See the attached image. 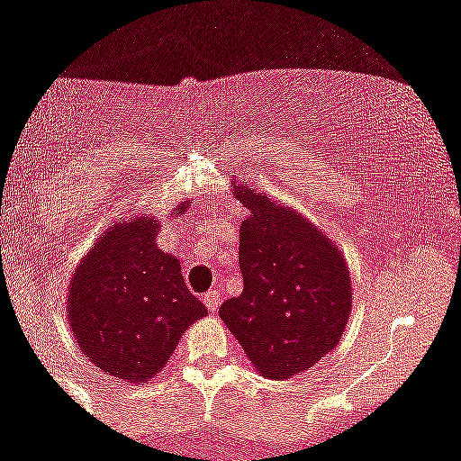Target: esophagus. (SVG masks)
I'll return each mask as SVG.
<instances>
[{"instance_id":"obj_1","label":"esophagus","mask_w":461,"mask_h":461,"mask_svg":"<svg viewBox=\"0 0 461 461\" xmlns=\"http://www.w3.org/2000/svg\"><path fill=\"white\" fill-rule=\"evenodd\" d=\"M201 301H203V305L210 310V312H214V310L219 308V292L217 289H212V292L203 294V299Z\"/></svg>"}]
</instances>
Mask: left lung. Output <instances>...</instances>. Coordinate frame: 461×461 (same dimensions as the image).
<instances>
[{"mask_svg": "<svg viewBox=\"0 0 461 461\" xmlns=\"http://www.w3.org/2000/svg\"><path fill=\"white\" fill-rule=\"evenodd\" d=\"M249 208L240 223L244 289L219 308L256 371L285 380L317 365L341 341L353 308L348 265L299 210L230 181Z\"/></svg>", "mask_w": 461, "mask_h": 461, "instance_id": "obj_1", "label": "left lung"}]
</instances>
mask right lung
I'll list each match as a JSON object with an SVG mask.
<instances>
[{
	"label": "right lung",
	"mask_w": 461,
	"mask_h": 461,
	"mask_svg": "<svg viewBox=\"0 0 461 461\" xmlns=\"http://www.w3.org/2000/svg\"><path fill=\"white\" fill-rule=\"evenodd\" d=\"M185 210V201L174 214ZM156 217L108 226L74 269L69 330L95 366L124 383H147L176 350L183 332L208 314L185 287L181 262L160 251Z\"/></svg>",
	"instance_id": "1"
}]
</instances>
